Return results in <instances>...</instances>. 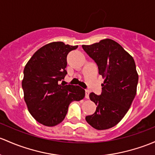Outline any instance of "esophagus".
<instances>
[{
  "label": "esophagus",
  "instance_id": "obj_1",
  "mask_svg": "<svg viewBox=\"0 0 155 155\" xmlns=\"http://www.w3.org/2000/svg\"><path fill=\"white\" fill-rule=\"evenodd\" d=\"M89 94H90V91L86 90L85 91V98L89 99Z\"/></svg>",
  "mask_w": 155,
  "mask_h": 155
}]
</instances>
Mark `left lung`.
<instances>
[{"instance_id": "8db88e82", "label": "left lung", "mask_w": 155, "mask_h": 155, "mask_svg": "<svg viewBox=\"0 0 155 155\" xmlns=\"http://www.w3.org/2000/svg\"><path fill=\"white\" fill-rule=\"evenodd\" d=\"M82 47L98 65L99 75L104 79L101 95H89L97 107L85 120L96 129H108L121 121L136 96L138 73L134 60L120 44L110 38Z\"/></svg>"}]
</instances>
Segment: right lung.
<instances>
[{"label": "right lung", "mask_w": 155, "mask_h": 155, "mask_svg": "<svg viewBox=\"0 0 155 155\" xmlns=\"http://www.w3.org/2000/svg\"><path fill=\"white\" fill-rule=\"evenodd\" d=\"M78 48L61 41L49 43L38 49L24 70L22 88L29 112L41 124L55 126L64 120L68 106L79 101L85 91L78 85H64L67 56Z\"/></svg>", "instance_id": "obj_1"}]
</instances>
